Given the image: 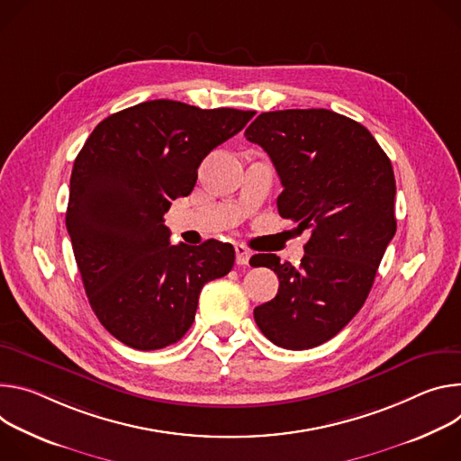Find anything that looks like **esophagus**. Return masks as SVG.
<instances>
[{"instance_id":"esophagus-1","label":"esophagus","mask_w":461,"mask_h":461,"mask_svg":"<svg viewBox=\"0 0 461 461\" xmlns=\"http://www.w3.org/2000/svg\"><path fill=\"white\" fill-rule=\"evenodd\" d=\"M234 250H236V264L238 266H247L249 258H250V250L245 245H241V243H238L234 247Z\"/></svg>"}]
</instances>
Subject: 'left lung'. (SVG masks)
Here are the masks:
<instances>
[{
    "label": "left lung",
    "instance_id": "left-lung-1",
    "mask_svg": "<svg viewBox=\"0 0 461 461\" xmlns=\"http://www.w3.org/2000/svg\"><path fill=\"white\" fill-rule=\"evenodd\" d=\"M245 137L278 172L280 216L312 230L298 267L276 254L250 258L280 280L254 321L276 346L310 349L335 337L368 298L397 227L393 168L363 124L330 110L267 112Z\"/></svg>",
    "mask_w": 461,
    "mask_h": 461
}]
</instances>
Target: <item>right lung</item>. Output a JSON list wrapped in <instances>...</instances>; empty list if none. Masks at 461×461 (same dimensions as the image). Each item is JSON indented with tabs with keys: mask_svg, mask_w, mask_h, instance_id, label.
Instances as JSON below:
<instances>
[{
	"mask_svg": "<svg viewBox=\"0 0 461 461\" xmlns=\"http://www.w3.org/2000/svg\"><path fill=\"white\" fill-rule=\"evenodd\" d=\"M254 112L148 100L110 115L75 159L66 225L91 310L130 348H167L188 331L203 285L234 266V247L172 245L165 214L192 192L209 153Z\"/></svg>",
	"mask_w": 461,
	"mask_h": 461,
	"instance_id": "right-lung-1",
	"label": "right lung"
}]
</instances>
